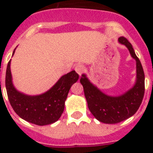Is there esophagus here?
Returning <instances> with one entry per match:
<instances>
[{
    "instance_id": "esophagus-1",
    "label": "esophagus",
    "mask_w": 153,
    "mask_h": 153,
    "mask_svg": "<svg viewBox=\"0 0 153 153\" xmlns=\"http://www.w3.org/2000/svg\"><path fill=\"white\" fill-rule=\"evenodd\" d=\"M74 70H75V71H76L79 75H82V74L85 71V67H84V66L82 64H78L75 66Z\"/></svg>"
}]
</instances>
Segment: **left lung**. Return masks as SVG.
Segmentation results:
<instances>
[{
    "label": "left lung",
    "mask_w": 153,
    "mask_h": 153,
    "mask_svg": "<svg viewBox=\"0 0 153 153\" xmlns=\"http://www.w3.org/2000/svg\"><path fill=\"white\" fill-rule=\"evenodd\" d=\"M119 42L128 48L137 61V82L133 88L123 95L110 97L92 85L85 74L80 79L90 111L97 120L105 124L119 123L133 116L139 109L145 94V73L140 59L128 39L121 36Z\"/></svg>",
    "instance_id": "1"
}]
</instances>
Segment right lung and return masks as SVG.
Returning <instances> with one entry per match:
<instances>
[{
    "label": "right lung",
    "instance_id": "obj_1",
    "mask_svg": "<svg viewBox=\"0 0 153 153\" xmlns=\"http://www.w3.org/2000/svg\"><path fill=\"white\" fill-rule=\"evenodd\" d=\"M78 79L79 74L72 71L61 77L46 93L37 96L25 95L13 86L9 61L6 69L5 86L8 100L18 116L30 123L46 126L54 123L61 117L70 88Z\"/></svg>",
    "mask_w": 153,
    "mask_h": 153
}]
</instances>
